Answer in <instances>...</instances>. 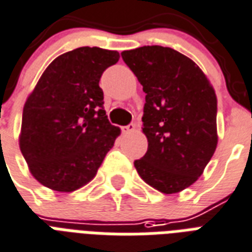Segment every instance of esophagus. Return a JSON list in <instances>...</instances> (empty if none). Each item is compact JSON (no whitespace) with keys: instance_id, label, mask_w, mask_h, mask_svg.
Here are the masks:
<instances>
[{"instance_id":"obj_1","label":"esophagus","mask_w":252,"mask_h":252,"mask_svg":"<svg viewBox=\"0 0 252 252\" xmlns=\"http://www.w3.org/2000/svg\"><path fill=\"white\" fill-rule=\"evenodd\" d=\"M135 127H136L135 124H130V125H127V126H122V127H121V130H122V132H125V134H126V132L134 131V130H135Z\"/></svg>"}]
</instances>
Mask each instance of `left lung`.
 I'll use <instances>...</instances> for the list:
<instances>
[{
	"mask_svg": "<svg viewBox=\"0 0 252 252\" xmlns=\"http://www.w3.org/2000/svg\"><path fill=\"white\" fill-rule=\"evenodd\" d=\"M121 55L146 93L148 148L134 165L159 192H181L202 175L217 147L216 92L200 67L173 48L143 46Z\"/></svg>",
	"mask_w": 252,
	"mask_h": 252,
	"instance_id": "8db88e82",
	"label": "left lung"
}]
</instances>
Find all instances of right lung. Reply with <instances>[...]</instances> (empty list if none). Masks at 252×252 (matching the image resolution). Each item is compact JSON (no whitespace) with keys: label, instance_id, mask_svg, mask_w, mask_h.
<instances>
[{"label":"right lung","instance_id":"right-lung-1","mask_svg":"<svg viewBox=\"0 0 252 252\" xmlns=\"http://www.w3.org/2000/svg\"><path fill=\"white\" fill-rule=\"evenodd\" d=\"M117 51L80 47L58 56L43 72L22 114L19 147L44 187L73 192L95 176L121 130L104 110L98 83L118 62Z\"/></svg>","mask_w":252,"mask_h":252}]
</instances>
